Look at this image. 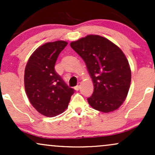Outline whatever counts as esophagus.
<instances>
[{"label": "esophagus", "mask_w": 155, "mask_h": 155, "mask_svg": "<svg viewBox=\"0 0 155 155\" xmlns=\"http://www.w3.org/2000/svg\"><path fill=\"white\" fill-rule=\"evenodd\" d=\"M80 87H81V84L79 83V84H78V85H76V86L74 88H75L76 90H79Z\"/></svg>", "instance_id": "1"}]
</instances>
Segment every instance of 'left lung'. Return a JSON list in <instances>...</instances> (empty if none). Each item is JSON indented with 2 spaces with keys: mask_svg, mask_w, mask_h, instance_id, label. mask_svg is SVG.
<instances>
[{
  "mask_svg": "<svg viewBox=\"0 0 155 155\" xmlns=\"http://www.w3.org/2000/svg\"><path fill=\"white\" fill-rule=\"evenodd\" d=\"M70 45L85 62L93 81L89 104L105 113L117 109L125 100L131 81L130 68L122 51L97 35H89Z\"/></svg>",
  "mask_w": 155,
  "mask_h": 155,
  "instance_id": "obj_1",
  "label": "left lung"
}]
</instances>
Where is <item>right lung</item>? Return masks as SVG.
Segmentation results:
<instances>
[{"label": "right lung", "instance_id": "right-lung-1", "mask_svg": "<svg viewBox=\"0 0 155 155\" xmlns=\"http://www.w3.org/2000/svg\"><path fill=\"white\" fill-rule=\"evenodd\" d=\"M67 42L58 41L41 46L32 54L25 70V88L32 106L48 117L66 109L74 90L69 87L54 65Z\"/></svg>", "mask_w": 155, "mask_h": 155}]
</instances>
